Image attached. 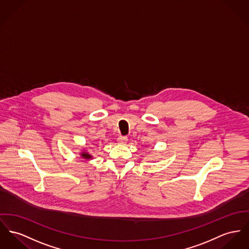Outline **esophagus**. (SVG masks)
I'll return each mask as SVG.
<instances>
[{
    "label": "esophagus",
    "instance_id": "1",
    "mask_svg": "<svg viewBox=\"0 0 249 249\" xmlns=\"http://www.w3.org/2000/svg\"><path fill=\"white\" fill-rule=\"evenodd\" d=\"M126 142H127V137L126 136H120L118 138V142L120 144H125Z\"/></svg>",
    "mask_w": 249,
    "mask_h": 249
}]
</instances>
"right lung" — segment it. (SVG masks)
I'll use <instances>...</instances> for the list:
<instances>
[{
  "mask_svg": "<svg viewBox=\"0 0 249 249\" xmlns=\"http://www.w3.org/2000/svg\"><path fill=\"white\" fill-rule=\"evenodd\" d=\"M81 156L83 157L84 159H91V156H90L88 152H83V153L81 154Z\"/></svg>",
  "mask_w": 249,
  "mask_h": 249,
  "instance_id": "add662e5",
  "label": "right lung"
}]
</instances>
